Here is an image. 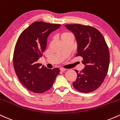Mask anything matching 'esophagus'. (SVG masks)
<instances>
[{"mask_svg": "<svg viewBox=\"0 0 120 120\" xmlns=\"http://www.w3.org/2000/svg\"><path fill=\"white\" fill-rule=\"evenodd\" d=\"M66 70H67L66 69H64V68H60V71H65Z\"/></svg>", "mask_w": 120, "mask_h": 120, "instance_id": "1", "label": "esophagus"}]
</instances>
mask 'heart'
<instances>
[{
	"label": "heart",
	"instance_id": "b5f03b06",
	"mask_svg": "<svg viewBox=\"0 0 120 120\" xmlns=\"http://www.w3.org/2000/svg\"><path fill=\"white\" fill-rule=\"evenodd\" d=\"M72 35L71 33H69V32H64L63 33L61 34V39H64L65 38H67L69 36H71V35Z\"/></svg>",
	"mask_w": 120,
	"mask_h": 120
}]
</instances>
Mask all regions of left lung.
Listing matches in <instances>:
<instances>
[{"mask_svg":"<svg viewBox=\"0 0 120 120\" xmlns=\"http://www.w3.org/2000/svg\"><path fill=\"white\" fill-rule=\"evenodd\" d=\"M65 26L74 34L77 43L75 56L83 58L85 68L77 73L73 83L77 90L84 93L94 91L102 84L108 71L109 51L104 38L95 27L81 24Z\"/></svg>","mask_w":120,"mask_h":120,"instance_id":"left-lung-1","label":"left lung"}]
</instances>
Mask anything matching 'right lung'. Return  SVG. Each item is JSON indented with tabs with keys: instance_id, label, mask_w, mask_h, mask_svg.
Wrapping results in <instances>:
<instances>
[{
	"instance_id": "obj_1",
	"label": "right lung",
	"mask_w": 120,
	"mask_h": 120,
	"mask_svg": "<svg viewBox=\"0 0 120 120\" xmlns=\"http://www.w3.org/2000/svg\"><path fill=\"white\" fill-rule=\"evenodd\" d=\"M61 25L37 21L19 36L15 46L13 62L18 78L27 90L43 93L51 88L60 69H47L38 63L46 49L49 34Z\"/></svg>"
}]
</instances>
